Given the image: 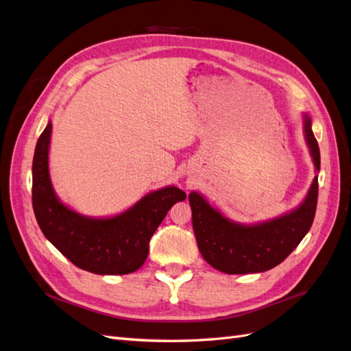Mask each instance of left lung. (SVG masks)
<instances>
[{
    "label": "left lung",
    "mask_w": 351,
    "mask_h": 351,
    "mask_svg": "<svg viewBox=\"0 0 351 351\" xmlns=\"http://www.w3.org/2000/svg\"><path fill=\"white\" fill-rule=\"evenodd\" d=\"M303 117V134L315 165L313 182L304 199L294 209L267 221L237 222L210 205L204 195L190 192L193 231L204 259L224 274H258L280 265L311 230L317 204V173L321 169L319 146L312 132V120Z\"/></svg>",
    "instance_id": "1"
}]
</instances>
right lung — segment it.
I'll use <instances>...</instances> for the list:
<instances>
[{
	"instance_id": "obj_1",
	"label": "right lung",
	"mask_w": 351,
	"mask_h": 351,
	"mask_svg": "<svg viewBox=\"0 0 351 351\" xmlns=\"http://www.w3.org/2000/svg\"><path fill=\"white\" fill-rule=\"evenodd\" d=\"M52 121L38 139L32 165V204L38 226L77 268L98 275H125L139 269L149 241L168 210L186 193L165 186L146 193L129 209L111 217H88L71 209L54 190L49 176Z\"/></svg>"
}]
</instances>
